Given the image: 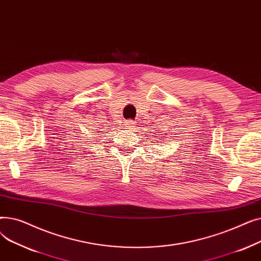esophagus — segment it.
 <instances>
[{
  "label": "esophagus",
  "mask_w": 261,
  "mask_h": 261,
  "mask_svg": "<svg viewBox=\"0 0 261 261\" xmlns=\"http://www.w3.org/2000/svg\"><path fill=\"white\" fill-rule=\"evenodd\" d=\"M126 126H127L129 129H133L134 122H133L132 120H128V121H126Z\"/></svg>",
  "instance_id": "34e87169"
}]
</instances>
